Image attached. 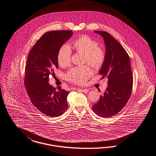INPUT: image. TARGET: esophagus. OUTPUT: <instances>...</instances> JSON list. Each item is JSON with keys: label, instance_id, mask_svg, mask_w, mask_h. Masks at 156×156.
<instances>
[{"label": "esophagus", "instance_id": "esophagus-1", "mask_svg": "<svg viewBox=\"0 0 156 156\" xmlns=\"http://www.w3.org/2000/svg\"><path fill=\"white\" fill-rule=\"evenodd\" d=\"M78 90L81 91L82 92H83V93H88V91H89V89L88 88H78Z\"/></svg>", "mask_w": 156, "mask_h": 156}]
</instances>
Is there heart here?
<instances>
[{
    "mask_svg": "<svg viewBox=\"0 0 156 156\" xmlns=\"http://www.w3.org/2000/svg\"><path fill=\"white\" fill-rule=\"evenodd\" d=\"M72 47L79 53L84 54V61L94 68H99L103 65L105 54L98 47V43L89 36L83 35L72 43ZM72 51L68 45L61 48L58 55V62L62 67H66L70 63ZM93 74L87 66L72 68L68 72L66 77L69 81L76 84H82L90 79Z\"/></svg>",
    "mask_w": 156,
    "mask_h": 156,
    "instance_id": "b5f03b06",
    "label": "heart"
}]
</instances>
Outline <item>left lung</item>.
<instances>
[{
	"label": "left lung",
	"instance_id": "1",
	"mask_svg": "<svg viewBox=\"0 0 156 156\" xmlns=\"http://www.w3.org/2000/svg\"><path fill=\"white\" fill-rule=\"evenodd\" d=\"M94 33L102 37L105 45V59L99 73L102 78H108V87L93 109L97 115L108 118L117 114L128 101L133 75L129 55L122 45L107 32Z\"/></svg>",
	"mask_w": 156,
	"mask_h": 156
}]
</instances>
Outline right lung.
<instances>
[{"label": "right lung", "instance_id": "add662e5", "mask_svg": "<svg viewBox=\"0 0 156 156\" xmlns=\"http://www.w3.org/2000/svg\"><path fill=\"white\" fill-rule=\"evenodd\" d=\"M72 31H52L37 41L28 55L24 84L30 100L44 114L57 117L68 105L70 92L58 90L49 84V76L58 68V55L61 47L72 36Z\"/></svg>", "mask_w": 156, "mask_h": 156}]
</instances>
